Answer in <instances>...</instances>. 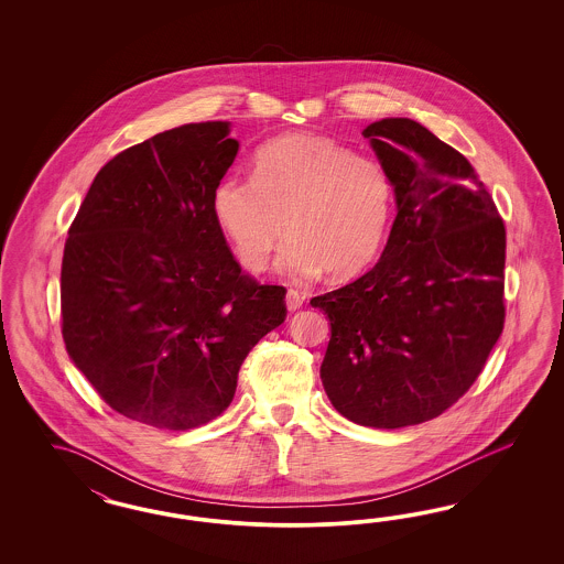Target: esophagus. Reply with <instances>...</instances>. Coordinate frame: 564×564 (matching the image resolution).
I'll use <instances>...</instances> for the list:
<instances>
[{
	"label": "esophagus",
	"mask_w": 564,
	"mask_h": 564,
	"mask_svg": "<svg viewBox=\"0 0 564 564\" xmlns=\"http://www.w3.org/2000/svg\"><path fill=\"white\" fill-rule=\"evenodd\" d=\"M304 304V297L297 293V291L290 290L288 291V295H285V306L290 312H295V310H300Z\"/></svg>",
	"instance_id": "esophagus-1"
}]
</instances>
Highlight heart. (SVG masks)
I'll return each mask as SVG.
<instances>
[{
  "mask_svg": "<svg viewBox=\"0 0 564 564\" xmlns=\"http://www.w3.org/2000/svg\"><path fill=\"white\" fill-rule=\"evenodd\" d=\"M393 196V182L376 161L328 138L290 134L258 151L252 177H221L210 205L250 271L267 267L288 221L291 238L279 254L283 273L349 279L380 252Z\"/></svg>",
  "mask_w": 564,
  "mask_h": 564,
  "instance_id": "1",
  "label": "heart"
}]
</instances>
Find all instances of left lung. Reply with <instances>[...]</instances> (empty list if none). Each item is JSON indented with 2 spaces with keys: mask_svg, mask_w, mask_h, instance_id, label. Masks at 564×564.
Masks as SVG:
<instances>
[{
  "mask_svg": "<svg viewBox=\"0 0 564 564\" xmlns=\"http://www.w3.org/2000/svg\"><path fill=\"white\" fill-rule=\"evenodd\" d=\"M393 182L375 269L312 297L330 323L321 378L354 424L403 427L448 410L505 323V223L469 161L410 118L364 132Z\"/></svg>",
  "mask_w": 564,
  "mask_h": 564,
  "instance_id": "left-lung-1",
  "label": "left lung"
}]
</instances>
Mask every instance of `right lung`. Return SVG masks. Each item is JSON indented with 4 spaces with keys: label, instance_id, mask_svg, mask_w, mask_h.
Segmentation results:
<instances>
[{
    "label": "right lung",
    "instance_id": "1",
    "mask_svg": "<svg viewBox=\"0 0 564 564\" xmlns=\"http://www.w3.org/2000/svg\"><path fill=\"white\" fill-rule=\"evenodd\" d=\"M229 121L184 123L113 156L62 260V335L102 401L140 424L203 426L285 321V290L241 273L213 213L239 151Z\"/></svg>",
    "mask_w": 564,
    "mask_h": 564
}]
</instances>
